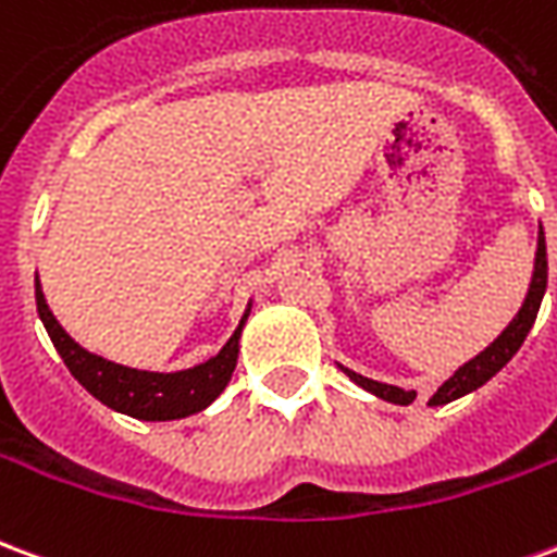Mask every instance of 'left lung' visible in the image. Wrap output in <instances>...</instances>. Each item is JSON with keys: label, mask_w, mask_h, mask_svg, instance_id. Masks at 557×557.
I'll use <instances>...</instances> for the list:
<instances>
[{"label": "left lung", "mask_w": 557, "mask_h": 557, "mask_svg": "<svg viewBox=\"0 0 557 557\" xmlns=\"http://www.w3.org/2000/svg\"><path fill=\"white\" fill-rule=\"evenodd\" d=\"M546 277H549V262H546V235H543V226H540L537 235V253H534V274H531V283H528V295L522 307H519V313L510 319V325L504 327L498 337L492 339L486 349L474 355L471 361L462 363L459 370H456L447 382H444L438 391H435V397L430 399V406H444V403H454V399L466 397L471 391H478L490 382L492 375L498 373L502 367H507V361L513 358L519 346L525 343L528 331L534 327V319H537L540 301H543V295H546ZM343 373L349 375L351 382L363 391H370L373 397L385 399V403H394V406H409L414 403V391H403L397 385H385V382H375V379H367V375L355 373L349 367H343L337 363Z\"/></svg>", "instance_id": "8db88e82"}]
</instances>
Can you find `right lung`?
I'll return each mask as SVG.
<instances>
[{"instance_id": "add662e5", "label": "right lung", "mask_w": 557, "mask_h": 557, "mask_svg": "<svg viewBox=\"0 0 557 557\" xmlns=\"http://www.w3.org/2000/svg\"><path fill=\"white\" fill-rule=\"evenodd\" d=\"M35 304H38V315H41L44 327L71 375L89 391L91 397L101 399L107 409L122 411L127 418L137 420H182L208 409L223 394V387L230 385L232 373H235L244 322L253 307V304H247L235 334L226 339V346L214 358L178 370V373H151V370H134L125 363L107 361L101 355L83 349L77 339L59 325L53 310L47 307L38 274H35Z\"/></svg>"}]
</instances>
